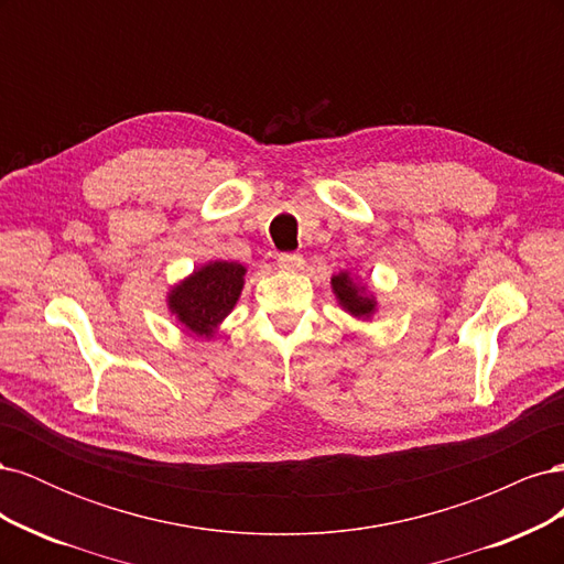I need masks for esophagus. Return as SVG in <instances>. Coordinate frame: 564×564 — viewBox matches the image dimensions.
<instances>
[{
    "label": "esophagus",
    "mask_w": 564,
    "mask_h": 564,
    "mask_svg": "<svg viewBox=\"0 0 564 564\" xmlns=\"http://www.w3.org/2000/svg\"><path fill=\"white\" fill-rule=\"evenodd\" d=\"M303 263H305L303 256L296 253V251H286V253H280V256H278V265L284 268V270L296 272V270L303 268Z\"/></svg>",
    "instance_id": "obj_1"
}]
</instances>
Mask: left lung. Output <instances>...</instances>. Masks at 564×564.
Segmentation results:
<instances>
[{
  "label": "left lung",
  "mask_w": 564,
  "mask_h": 564,
  "mask_svg": "<svg viewBox=\"0 0 564 564\" xmlns=\"http://www.w3.org/2000/svg\"><path fill=\"white\" fill-rule=\"evenodd\" d=\"M332 289L336 299L340 301V305L352 315V317H369L373 313V308H377V301H373L371 296H367L365 286H357L350 278L348 272H340V275H334L332 278Z\"/></svg>",
  "instance_id": "obj_1"
}]
</instances>
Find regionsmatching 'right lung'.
Here are the masks:
<instances>
[{"mask_svg":"<svg viewBox=\"0 0 564 564\" xmlns=\"http://www.w3.org/2000/svg\"><path fill=\"white\" fill-rule=\"evenodd\" d=\"M242 263L214 261L195 270L169 294V308L197 336H214L216 327L235 308L245 286Z\"/></svg>","mask_w":564,"mask_h":564,"instance_id":"obj_1","label":"right lung"}]
</instances>
